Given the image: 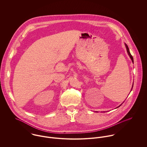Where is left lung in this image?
<instances>
[{
    "instance_id": "obj_1",
    "label": "left lung",
    "mask_w": 147,
    "mask_h": 147,
    "mask_svg": "<svg viewBox=\"0 0 147 147\" xmlns=\"http://www.w3.org/2000/svg\"><path fill=\"white\" fill-rule=\"evenodd\" d=\"M125 45H126V49H127V53H128V54L129 55V57H130V58L131 59V60H132V62H134V59H133V57H132V56L131 55V53H130V52H129V49H128V46L125 44ZM132 88H133V85H132ZM132 89H131V90H132ZM122 105V104H121ZM121 105H120V106H121ZM120 106H119L118 107H119Z\"/></svg>"
}]
</instances>
